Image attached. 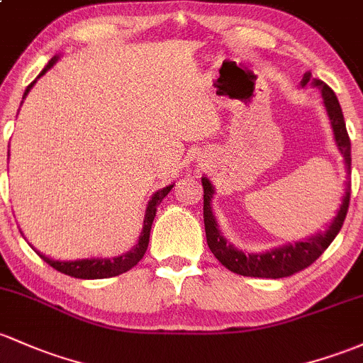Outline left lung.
I'll list each match as a JSON object with an SVG mask.
<instances>
[{"label":"left lung","instance_id":"left-lung-1","mask_svg":"<svg viewBox=\"0 0 363 363\" xmlns=\"http://www.w3.org/2000/svg\"><path fill=\"white\" fill-rule=\"evenodd\" d=\"M313 83L315 86L322 89L323 104H325L327 114H329L330 124L334 130V138L345 157L346 166H348V178L352 174V142H350L348 131H346L345 118H342L341 105L337 102V96L334 91L327 86L320 79H313L311 72H306L301 79V86H306L308 83ZM202 186H204V227H206V239L211 252L216 256L223 267H227L230 272L244 277H259V279H282V277H291L298 272L305 270L311 263H315L322 256V252L329 247L330 242L336 239V235L345 223L346 213L350 208V190L352 183H346V194L342 199V204L339 208L337 216L334 218L333 223L323 233H317L315 237H310L308 240L298 242L294 245H284L280 249H274L270 252L263 255H245L233 245L227 244L221 232L218 230L216 220H214L211 211V197L214 189L208 178H202Z\"/></svg>","mask_w":363,"mask_h":363}]
</instances>
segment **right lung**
Instances as JSON below:
<instances>
[{
    "label": "right lung",
    "mask_w": 363,
    "mask_h": 363,
    "mask_svg": "<svg viewBox=\"0 0 363 363\" xmlns=\"http://www.w3.org/2000/svg\"><path fill=\"white\" fill-rule=\"evenodd\" d=\"M57 60H58V57H53L38 77H41L43 74L48 71V69H52L53 64H55ZM34 83H36V81H33V83L26 88L24 99H26L27 93L30 91V88L34 86ZM173 186L174 185L164 186V189L159 190V192H155L154 196H152L149 206H147L145 220H143V230H142V235H140V239H138V244H136L131 251H128L126 255L118 256V258H91V259H77V261H58V259L46 258L45 255H41V252H38V251L36 252L40 255L41 259H45L46 263H48L50 267L55 268L57 272H60V274H65V275H71V277H74V279H108V277H116V275L124 274V272L131 270V268H133L135 264L143 258V255H145L147 247H149L152 221H154V218H155L157 206L161 204L162 199L169 194V190L173 189Z\"/></svg>",
    "instance_id": "obj_1"
}]
</instances>
